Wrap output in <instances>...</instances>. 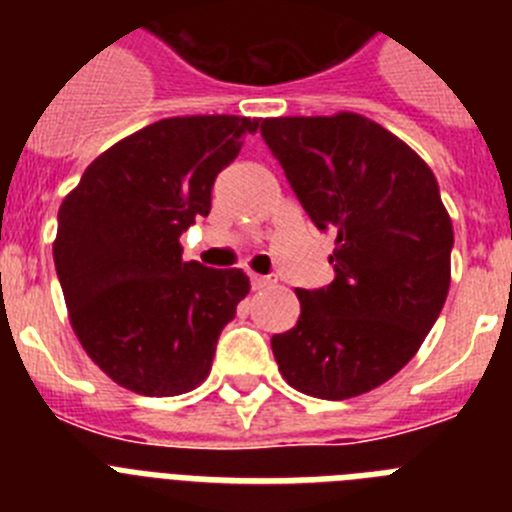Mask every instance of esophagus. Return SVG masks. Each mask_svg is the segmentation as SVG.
Listing matches in <instances>:
<instances>
[{
  "label": "esophagus",
  "mask_w": 512,
  "mask_h": 512,
  "mask_svg": "<svg viewBox=\"0 0 512 512\" xmlns=\"http://www.w3.org/2000/svg\"><path fill=\"white\" fill-rule=\"evenodd\" d=\"M251 284L253 289L274 287V284H277V277H271V274H251Z\"/></svg>",
  "instance_id": "1"
}]
</instances>
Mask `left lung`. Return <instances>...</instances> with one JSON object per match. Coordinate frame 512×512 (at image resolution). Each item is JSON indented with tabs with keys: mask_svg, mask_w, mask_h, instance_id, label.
Segmentation results:
<instances>
[{
	"mask_svg": "<svg viewBox=\"0 0 512 512\" xmlns=\"http://www.w3.org/2000/svg\"><path fill=\"white\" fill-rule=\"evenodd\" d=\"M261 135L318 230L336 233L325 289H297L300 318L271 338L297 392L348 400L418 354L451 284L454 228L413 148L356 112L266 117Z\"/></svg>",
	"mask_w": 512,
	"mask_h": 512,
	"instance_id": "1",
	"label": "left lung"
}]
</instances>
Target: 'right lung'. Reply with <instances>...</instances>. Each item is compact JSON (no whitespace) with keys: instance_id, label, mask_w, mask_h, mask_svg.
Returning a JSON list of instances; mask_svg holds the SVG:
<instances>
[{"instance_id":"obj_1","label":"right lung","mask_w":512,"mask_h":512,"mask_svg":"<svg viewBox=\"0 0 512 512\" xmlns=\"http://www.w3.org/2000/svg\"><path fill=\"white\" fill-rule=\"evenodd\" d=\"M256 128L238 115L158 120L94 158L61 202L53 261L71 328L125 390L174 397L210 374L251 282L184 261L179 235L210 215L215 176Z\"/></svg>"}]
</instances>
